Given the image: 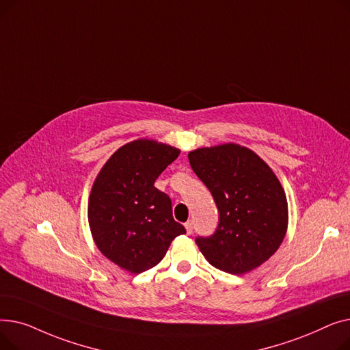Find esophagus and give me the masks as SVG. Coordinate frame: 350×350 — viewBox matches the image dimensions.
<instances>
[{"label": "esophagus", "mask_w": 350, "mask_h": 350, "mask_svg": "<svg viewBox=\"0 0 350 350\" xmlns=\"http://www.w3.org/2000/svg\"><path fill=\"white\" fill-rule=\"evenodd\" d=\"M185 227H186V231H187V234L190 235V234L193 232V228H194V227H193V221H187V223L185 224Z\"/></svg>", "instance_id": "obj_1"}]
</instances>
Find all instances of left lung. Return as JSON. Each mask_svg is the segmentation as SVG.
<instances>
[{
    "label": "left lung",
    "instance_id": "8db88e82",
    "mask_svg": "<svg viewBox=\"0 0 350 350\" xmlns=\"http://www.w3.org/2000/svg\"><path fill=\"white\" fill-rule=\"evenodd\" d=\"M193 172L217 204L219 223L196 244L215 268L241 275L277 252L288 228V201L278 177L248 147L224 143L189 153Z\"/></svg>",
    "mask_w": 350,
    "mask_h": 350
}]
</instances>
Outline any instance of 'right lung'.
Here are the masks:
<instances>
[{
	"label": "right lung",
	"mask_w": 350,
	"mask_h": 350,
	"mask_svg": "<svg viewBox=\"0 0 350 350\" xmlns=\"http://www.w3.org/2000/svg\"><path fill=\"white\" fill-rule=\"evenodd\" d=\"M180 154L177 147L137 139L109 157L92 186L88 221L107 260L140 273L156 267L172 241L186 230L174 221L172 200L156 178Z\"/></svg>",
	"instance_id": "right-lung-1"
}]
</instances>
